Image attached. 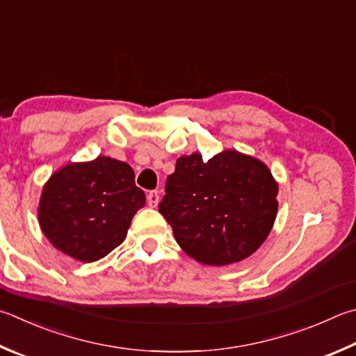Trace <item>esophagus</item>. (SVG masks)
<instances>
[{"label": "esophagus", "instance_id": "obj_1", "mask_svg": "<svg viewBox=\"0 0 356 356\" xmlns=\"http://www.w3.org/2000/svg\"><path fill=\"white\" fill-rule=\"evenodd\" d=\"M147 204H149V207H157V204H159V191L147 193Z\"/></svg>", "mask_w": 356, "mask_h": 356}]
</instances>
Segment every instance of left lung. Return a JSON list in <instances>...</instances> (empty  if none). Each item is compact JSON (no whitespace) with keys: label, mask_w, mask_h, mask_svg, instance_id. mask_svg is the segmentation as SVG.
Here are the masks:
<instances>
[{"label":"left lung","mask_w":356,"mask_h":356,"mask_svg":"<svg viewBox=\"0 0 356 356\" xmlns=\"http://www.w3.org/2000/svg\"><path fill=\"white\" fill-rule=\"evenodd\" d=\"M165 193L159 211L177 244L209 266H225L254 254L279 209V185L269 168L232 149L205 163L197 152L177 159Z\"/></svg>","instance_id":"obj_1"}]
</instances>
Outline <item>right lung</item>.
Returning <instances> with one entry per match:
<instances>
[{"label": "right lung", "mask_w": 356, "mask_h": 356, "mask_svg": "<svg viewBox=\"0 0 356 356\" xmlns=\"http://www.w3.org/2000/svg\"><path fill=\"white\" fill-rule=\"evenodd\" d=\"M146 204L124 161L99 156L57 170L43 186L38 224L57 250L83 263L101 260L124 241Z\"/></svg>", "instance_id": "obj_1"}]
</instances>
